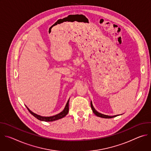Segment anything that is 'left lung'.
Returning a JSON list of instances; mask_svg holds the SVG:
<instances>
[{
    "mask_svg": "<svg viewBox=\"0 0 151 151\" xmlns=\"http://www.w3.org/2000/svg\"><path fill=\"white\" fill-rule=\"evenodd\" d=\"M91 109L93 110V113L97 116H99V117H101V118H114V117H115L117 115H115V116H108V115H103V114H101L98 112H97L96 111V109L94 108V107L93 106V104H92V102L91 101Z\"/></svg>",
    "mask_w": 151,
    "mask_h": 151,
    "instance_id": "8db88e82",
    "label": "left lung"
}]
</instances>
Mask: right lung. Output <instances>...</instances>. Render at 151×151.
<instances>
[{"mask_svg":"<svg viewBox=\"0 0 151 151\" xmlns=\"http://www.w3.org/2000/svg\"><path fill=\"white\" fill-rule=\"evenodd\" d=\"M69 100L68 101L67 103H66V105L65 106V107H64V110L59 113L57 115H55L54 116H40V115H38L35 113H33V112H32L28 107L26 106V107L27 108L28 111H29V112L32 115H33L36 118H37V119L40 120V121H46V122H50V121H55V120H57V119H61L63 117L65 116L69 112Z\"/></svg>","mask_w":151,"mask_h":151,"instance_id":"1","label":"right lung"}]
</instances>
